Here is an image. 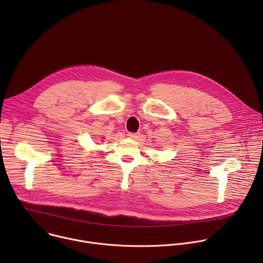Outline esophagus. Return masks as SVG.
I'll return each instance as SVG.
<instances>
[{
  "mask_svg": "<svg viewBox=\"0 0 263 263\" xmlns=\"http://www.w3.org/2000/svg\"><path fill=\"white\" fill-rule=\"evenodd\" d=\"M127 135H128L130 138H136V137H138V136H139V132H138V133H132V132H129Z\"/></svg>",
  "mask_w": 263,
  "mask_h": 263,
  "instance_id": "34e87169",
  "label": "esophagus"
}]
</instances>
